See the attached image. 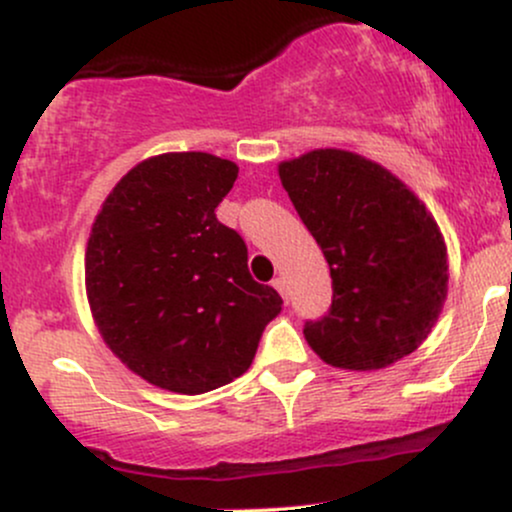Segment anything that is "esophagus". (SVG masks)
<instances>
[{"label": "esophagus", "mask_w": 512, "mask_h": 512, "mask_svg": "<svg viewBox=\"0 0 512 512\" xmlns=\"http://www.w3.org/2000/svg\"><path fill=\"white\" fill-rule=\"evenodd\" d=\"M272 286H274V289H276V291H279V293H281V296H284V298H286V281H284V279H281V276H276V279L272 281Z\"/></svg>", "instance_id": "obj_1"}]
</instances>
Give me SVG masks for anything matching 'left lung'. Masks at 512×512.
<instances>
[{"instance_id": "8db88e82", "label": "left lung", "mask_w": 512, "mask_h": 512, "mask_svg": "<svg viewBox=\"0 0 512 512\" xmlns=\"http://www.w3.org/2000/svg\"><path fill=\"white\" fill-rule=\"evenodd\" d=\"M279 178L330 264L332 308L305 322L310 349L344 370H380L419 349L448 296V248L397 175L344 149L279 163Z\"/></svg>"}]
</instances>
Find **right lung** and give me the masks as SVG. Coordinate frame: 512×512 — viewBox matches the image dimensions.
<instances>
[{
	"label": "right lung",
	"mask_w": 512,
	"mask_h": 512,
	"mask_svg": "<svg viewBox=\"0 0 512 512\" xmlns=\"http://www.w3.org/2000/svg\"><path fill=\"white\" fill-rule=\"evenodd\" d=\"M238 166L204 151L151 156L105 197L86 245V296L108 349L146 383L202 395L240 378L281 313L214 209Z\"/></svg>",
	"instance_id": "right-lung-1"
}]
</instances>
